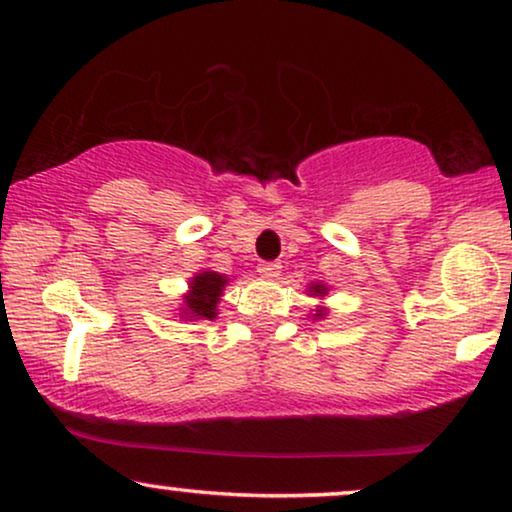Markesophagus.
Here are the masks:
<instances>
[{
  "label": "esophagus",
  "instance_id": "1",
  "mask_svg": "<svg viewBox=\"0 0 512 512\" xmlns=\"http://www.w3.org/2000/svg\"><path fill=\"white\" fill-rule=\"evenodd\" d=\"M257 273L262 278H278L280 276V264L278 262H264L257 266Z\"/></svg>",
  "mask_w": 512,
  "mask_h": 512
}]
</instances>
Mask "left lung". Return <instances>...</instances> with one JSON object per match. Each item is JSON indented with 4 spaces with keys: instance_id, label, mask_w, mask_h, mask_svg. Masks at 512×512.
Instances as JSON below:
<instances>
[{
    "instance_id": "obj_1",
    "label": "left lung",
    "mask_w": 512,
    "mask_h": 512,
    "mask_svg": "<svg viewBox=\"0 0 512 512\" xmlns=\"http://www.w3.org/2000/svg\"><path fill=\"white\" fill-rule=\"evenodd\" d=\"M308 297H318V299H325L329 294V287L325 283H308ZM325 315H329V308L327 306H315V313H313V320H325Z\"/></svg>"
}]
</instances>
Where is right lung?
Instances as JSON below:
<instances>
[{
  "instance_id": "add662e5",
  "label": "right lung",
  "mask_w": 512,
  "mask_h": 512,
  "mask_svg": "<svg viewBox=\"0 0 512 512\" xmlns=\"http://www.w3.org/2000/svg\"><path fill=\"white\" fill-rule=\"evenodd\" d=\"M229 283H232V278H227L225 273L211 269L194 273L187 283V292L183 294V304L178 308V318L190 322L218 318V304Z\"/></svg>"
}]
</instances>
